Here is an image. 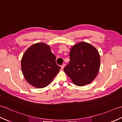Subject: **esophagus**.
Returning <instances> with one entry per match:
<instances>
[{"instance_id": "34e87169", "label": "esophagus", "mask_w": 122, "mask_h": 122, "mask_svg": "<svg viewBox=\"0 0 122 122\" xmlns=\"http://www.w3.org/2000/svg\"><path fill=\"white\" fill-rule=\"evenodd\" d=\"M65 64H63L61 66V69L62 70H63V69H64V66H65Z\"/></svg>"}]
</instances>
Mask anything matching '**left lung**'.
I'll return each mask as SVG.
<instances>
[{
  "label": "left lung",
  "mask_w": 122,
  "mask_h": 122,
  "mask_svg": "<svg viewBox=\"0 0 122 122\" xmlns=\"http://www.w3.org/2000/svg\"><path fill=\"white\" fill-rule=\"evenodd\" d=\"M69 64L64 71L74 83L84 86L92 82L99 71L100 56L93 46L85 42L74 45L71 48Z\"/></svg>",
  "instance_id": "8db88e82"
}]
</instances>
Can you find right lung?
Segmentation results:
<instances>
[{
    "mask_svg": "<svg viewBox=\"0 0 122 122\" xmlns=\"http://www.w3.org/2000/svg\"><path fill=\"white\" fill-rule=\"evenodd\" d=\"M56 59L49 45L42 42L33 44L25 51L21 59L25 79L36 87L48 86L61 68L56 64Z\"/></svg>",
    "mask_w": 122,
    "mask_h": 122,
    "instance_id": "obj_1",
    "label": "right lung"
}]
</instances>
